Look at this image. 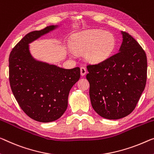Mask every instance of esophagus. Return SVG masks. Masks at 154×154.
Segmentation results:
<instances>
[{"label":"esophagus","mask_w":154,"mask_h":154,"mask_svg":"<svg viewBox=\"0 0 154 154\" xmlns=\"http://www.w3.org/2000/svg\"><path fill=\"white\" fill-rule=\"evenodd\" d=\"M86 73H87L86 68L84 67H80V74H81V75H85L86 74Z\"/></svg>","instance_id":"obj_1"}]
</instances>
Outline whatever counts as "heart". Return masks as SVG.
<instances>
[{"label": "heart", "instance_id": "heart-1", "mask_svg": "<svg viewBox=\"0 0 154 154\" xmlns=\"http://www.w3.org/2000/svg\"><path fill=\"white\" fill-rule=\"evenodd\" d=\"M116 41L112 33L100 29H89L75 34L71 42V55L85 54L89 63L98 64L108 60L114 51Z\"/></svg>", "mask_w": 154, "mask_h": 154}]
</instances>
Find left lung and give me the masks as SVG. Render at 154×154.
<instances>
[{
  "label": "left lung",
  "instance_id": "obj_1",
  "mask_svg": "<svg viewBox=\"0 0 154 154\" xmlns=\"http://www.w3.org/2000/svg\"><path fill=\"white\" fill-rule=\"evenodd\" d=\"M118 53L105 62L88 65L87 79L92 107L99 116L117 120L136 107L146 81V56L131 35L121 32Z\"/></svg>",
  "mask_w": 154,
  "mask_h": 154
}]
</instances>
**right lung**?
I'll return each instance as SVG.
<instances>
[{
  "label": "right lung",
  "instance_id": "right-lung-1",
  "mask_svg": "<svg viewBox=\"0 0 154 154\" xmlns=\"http://www.w3.org/2000/svg\"><path fill=\"white\" fill-rule=\"evenodd\" d=\"M58 27L49 25L27 34L9 58V82L16 100L28 116L41 122L62 116L67 108L70 89L80 77L79 67L63 69L37 60L31 54L30 43Z\"/></svg>",
  "mask_w": 154,
  "mask_h": 154
}]
</instances>
